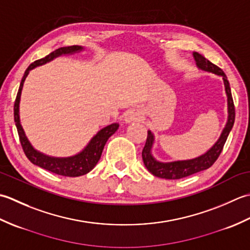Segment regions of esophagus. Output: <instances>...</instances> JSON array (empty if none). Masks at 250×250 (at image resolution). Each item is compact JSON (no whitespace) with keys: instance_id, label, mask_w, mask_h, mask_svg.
<instances>
[{"instance_id":"esophagus-1","label":"esophagus","mask_w":250,"mask_h":250,"mask_svg":"<svg viewBox=\"0 0 250 250\" xmlns=\"http://www.w3.org/2000/svg\"><path fill=\"white\" fill-rule=\"evenodd\" d=\"M143 119V113L140 109H130L125 116V122L141 121Z\"/></svg>"}]
</instances>
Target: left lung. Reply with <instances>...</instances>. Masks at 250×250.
Segmentation results:
<instances>
[{
  "label": "left lung",
  "mask_w": 250,
  "mask_h": 250,
  "mask_svg": "<svg viewBox=\"0 0 250 250\" xmlns=\"http://www.w3.org/2000/svg\"><path fill=\"white\" fill-rule=\"evenodd\" d=\"M193 58L195 60L196 66H198L200 70L216 74V75L221 76L222 79H224L225 89L228 98V121L224 130L221 132L218 141H217L215 144L211 146V148H209V149L204 153V155L196 157L194 159H189V160H180L173 162H160L157 161L156 159L153 158L151 153V148L153 145V142H155V136H153L150 130H148L146 144L144 146V149L142 151V157L148 171L157 177L166 179H180L210 167L215 163L217 159H218L222 151V148L225 146V143L228 139V136H229L230 131L232 130V126L234 125L235 108L231 94L230 83L229 81H228L226 74L220 67L213 64V63L207 60L205 57L200 55L199 52H193Z\"/></svg>",
  "instance_id": "obj_1"
}]
</instances>
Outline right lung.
Instances as JSON below:
<instances>
[{
	"instance_id": "add662e5",
	"label": "right lung",
	"mask_w": 250,
	"mask_h": 250,
	"mask_svg": "<svg viewBox=\"0 0 250 250\" xmlns=\"http://www.w3.org/2000/svg\"><path fill=\"white\" fill-rule=\"evenodd\" d=\"M83 49V47L77 46V45L61 47V48L52 51L51 54L46 56L45 58H43V59L36 60L35 62L32 63V64H30L29 67L25 70L22 79H21L20 87L18 90L17 97H16L15 105H14V118L16 122V126H17L19 140L26 158H28L32 163L35 164L37 167L45 168L47 171L52 172L55 174L62 175V176H67V177L82 176V175L89 173L95 166H97V163L99 162L101 158V155H102V151L104 149L106 142H107L109 137L115 133L117 129L119 128V125L111 124L107 126H105V128H103L102 130H100L98 133L92 137L91 141L89 142V144L84 147V149H83V151L81 152H78L75 156L66 157V158L49 157L34 149V147L32 146L31 143L29 142L28 137L25 136L22 125L20 124L19 103H20L21 90H22L23 83L31 70H33V68L36 66L43 65L47 62H50L57 57H60L62 55H72V54H75V52L82 51Z\"/></svg>"
}]
</instances>
